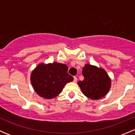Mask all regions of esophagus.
Masks as SVG:
<instances>
[{"label": "esophagus", "instance_id": "1", "mask_svg": "<svg viewBox=\"0 0 135 135\" xmlns=\"http://www.w3.org/2000/svg\"><path fill=\"white\" fill-rule=\"evenodd\" d=\"M76 81H77V78H76V76H74V82L76 83Z\"/></svg>", "mask_w": 135, "mask_h": 135}]
</instances>
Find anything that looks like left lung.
Returning a JSON list of instances; mask_svg holds the SVG:
<instances>
[{
  "mask_svg": "<svg viewBox=\"0 0 135 135\" xmlns=\"http://www.w3.org/2000/svg\"><path fill=\"white\" fill-rule=\"evenodd\" d=\"M82 74L84 80L79 81L78 85L84 95L97 100L107 95L110 88L111 80L104 69L86 64L83 68Z\"/></svg>",
  "mask_w": 135,
  "mask_h": 135,
  "instance_id": "1",
  "label": "left lung"
}]
</instances>
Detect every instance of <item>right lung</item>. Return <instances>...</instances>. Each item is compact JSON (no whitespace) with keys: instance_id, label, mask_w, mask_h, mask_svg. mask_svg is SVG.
<instances>
[{"instance_id":"1","label":"right lung","mask_w":135,"mask_h":135,"mask_svg":"<svg viewBox=\"0 0 135 135\" xmlns=\"http://www.w3.org/2000/svg\"><path fill=\"white\" fill-rule=\"evenodd\" d=\"M68 69L65 64L56 62L39 64L31 76V84L36 93L47 99L57 96L65 85L74 80L68 73Z\"/></svg>"}]
</instances>
